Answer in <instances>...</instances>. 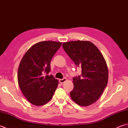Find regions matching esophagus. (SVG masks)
I'll list each match as a JSON object with an SVG mask.
<instances>
[{"label": "esophagus", "instance_id": "obj_1", "mask_svg": "<svg viewBox=\"0 0 128 128\" xmlns=\"http://www.w3.org/2000/svg\"><path fill=\"white\" fill-rule=\"evenodd\" d=\"M66 81V78H63L62 79H59V82H60V83H61V84L64 83L65 81Z\"/></svg>", "mask_w": 128, "mask_h": 128}]
</instances>
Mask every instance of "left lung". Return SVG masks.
<instances>
[{
    "label": "left lung",
    "instance_id": "obj_1",
    "mask_svg": "<svg viewBox=\"0 0 128 128\" xmlns=\"http://www.w3.org/2000/svg\"><path fill=\"white\" fill-rule=\"evenodd\" d=\"M62 48L81 68V75L72 78L74 88L70 97L78 105L88 106L101 96L108 83V70L100 50L89 41H70L62 43Z\"/></svg>",
    "mask_w": 128,
    "mask_h": 128
}]
</instances>
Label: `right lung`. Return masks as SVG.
<instances>
[{"instance_id": "obj_1", "label": "right lung", "mask_w": 128, "mask_h": 128, "mask_svg": "<svg viewBox=\"0 0 128 128\" xmlns=\"http://www.w3.org/2000/svg\"><path fill=\"white\" fill-rule=\"evenodd\" d=\"M62 44V42L42 41L27 51L19 65L18 85L28 101L36 106H42L52 99L58 81L50 71V60Z\"/></svg>"}]
</instances>
